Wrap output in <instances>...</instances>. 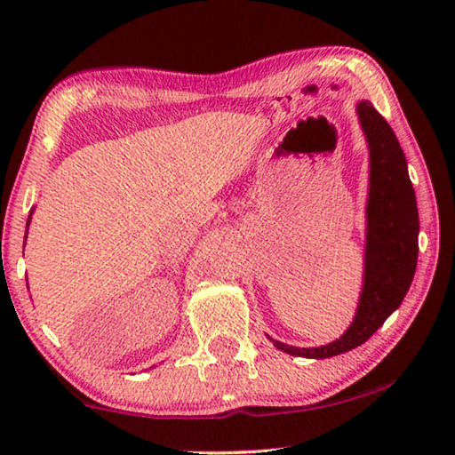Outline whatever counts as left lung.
<instances>
[{
    "instance_id": "8db88e82",
    "label": "left lung",
    "mask_w": 455,
    "mask_h": 455,
    "mask_svg": "<svg viewBox=\"0 0 455 455\" xmlns=\"http://www.w3.org/2000/svg\"><path fill=\"white\" fill-rule=\"evenodd\" d=\"M355 110L369 148L363 289L353 323L333 343L292 347L268 337L276 349L295 357L327 359L365 343L402 305L418 267L419 217L405 154L369 100L357 102Z\"/></svg>"
}]
</instances>
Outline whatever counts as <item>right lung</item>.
Returning a JSON list of instances; mask_svg holds the SVG:
<instances>
[{"mask_svg":"<svg viewBox=\"0 0 455 455\" xmlns=\"http://www.w3.org/2000/svg\"><path fill=\"white\" fill-rule=\"evenodd\" d=\"M32 214H34V209L29 211V217H28V225L26 227H29V222H32ZM26 238H28V230H26Z\"/></svg>","mask_w":455,"mask_h":455,"instance_id":"right-lung-1","label":"right lung"}]
</instances>
